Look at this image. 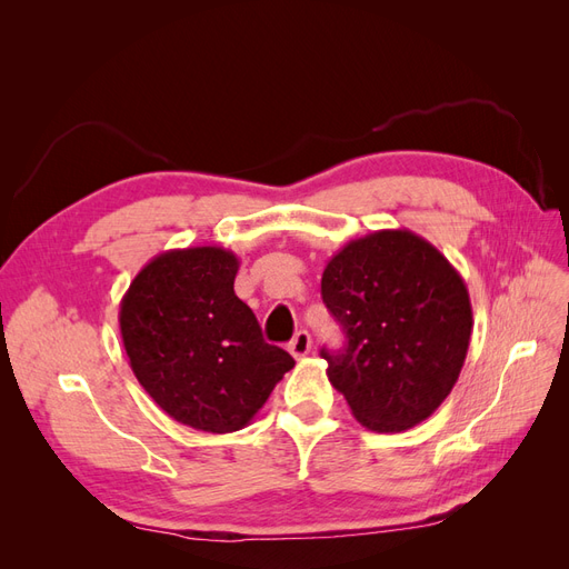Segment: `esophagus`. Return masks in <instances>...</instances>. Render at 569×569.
I'll use <instances>...</instances> for the list:
<instances>
[{"label":"esophagus","mask_w":569,"mask_h":569,"mask_svg":"<svg viewBox=\"0 0 569 569\" xmlns=\"http://www.w3.org/2000/svg\"><path fill=\"white\" fill-rule=\"evenodd\" d=\"M311 343H313L311 335H308L306 330H299L289 341V353L295 358H303V356H308V351H311Z\"/></svg>","instance_id":"34e87169"}]
</instances>
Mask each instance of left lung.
I'll use <instances>...</instances> for the list:
<instances>
[{
	"instance_id": "1",
	"label": "left lung",
	"mask_w": 569,
	"mask_h": 569,
	"mask_svg": "<svg viewBox=\"0 0 569 569\" xmlns=\"http://www.w3.org/2000/svg\"><path fill=\"white\" fill-rule=\"evenodd\" d=\"M322 301L347 335L322 349L327 377L372 432L427 420L458 382L472 335L468 287L410 230L351 239L322 272Z\"/></svg>"
}]
</instances>
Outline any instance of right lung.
<instances>
[{
    "instance_id": "1",
    "label": "right lung",
    "mask_w": 569,
    "mask_h": 569,
    "mask_svg": "<svg viewBox=\"0 0 569 569\" xmlns=\"http://www.w3.org/2000/svg\"><path fill=\"white\" fill-rule=\"evenodd\" d=\"M237 270L228 249H173L151 258L120 301V337L137 382L199 432L247 427L295 368L234 295Z\"/></svg>"
}]
</instances>
